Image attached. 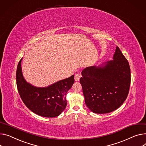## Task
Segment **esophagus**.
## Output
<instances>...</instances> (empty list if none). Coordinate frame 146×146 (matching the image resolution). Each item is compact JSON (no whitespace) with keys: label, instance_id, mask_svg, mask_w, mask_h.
Here are the masks:
<instances>
[{"label":"esophagus","instance_id":"esophagus-1","mask_svg":"<svg viewBox=\"0 0 146 146\" xmlns=\"http://www.w3.org/2000/svg\"><path fill=\"white\" fill-rule=\"evenodd\" d=\"M81 77V75L80 74H76L74 76V80L76 82H79L80 80V78Z\"/></svg>","mask_w":146,"mask_h":146}]
</instances>
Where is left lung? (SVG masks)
<instances>
[{"label":"left lung","mask_w":146,"mask_h":146,"mask_svg":"<svg viewBox=\"0 0 146 146\" xmlns=\"http://www.w3.org/2000/svg\"><path fill=\"white\" fill-rule=\"evenodd\" d=\"M113 60L82 72L80 83L86 105L98 114L117 109L127 98L131 82L129 63L117 46Z\"/></svg>","instance_id":"8db88e82"}]
</instances>
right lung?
<instances>
[{
	"label": "right lung",
	"mask_w": 146,
	"mask_h": 146,
	"mask_svg": "<svg viewBox=\"0 0 146 146\" xmlns=\"http://www.w3.org/2000/svg\"><path fill=\"white\" fill-rule=\"evenodd\" d=\"M22 59L18 63L16 76L17 90L22 101L29 109L38 115L45 117L59 115L67 106L66 96L74 82V75L47 87H36L24 78L21 67Z\"/></svg>",
	"instance_id": "add662e5"
}]
</instances>
